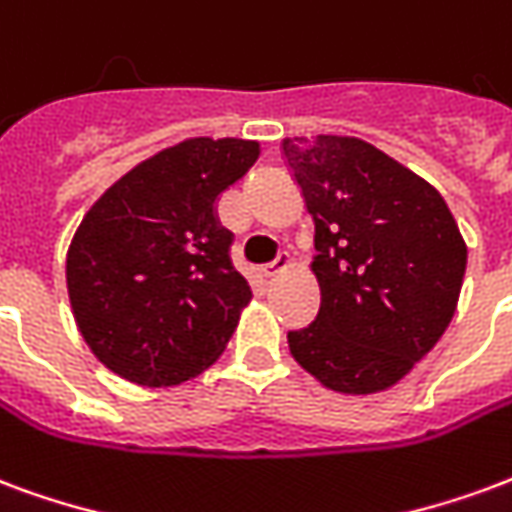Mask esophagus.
I'll return each instance as SVG.
<instances>
[{
  "instance_id": "34e87169",
  "label": "esophagus",
  "mask_w": 512,
  "mask_h": 512,
  "mask_svg": "<svg viewBox=\"0 0 512 512\" xmlns=\"http://www.w3.org/2000/svg\"><path fill=\"white\" fill-rule=\"evenodd\" d=\"M289 267H292V256H289V253H281L278 259L272 261V264H267V267H264V270H261V272H264L267 278H275L278 272L289 270Z\"/></svg>"
}]
</instances>
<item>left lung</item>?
I'll return each mask as SVG.
<instances>
[{"label": "left lung", "instance_id": "1", "mask_svg": "<svg viewBox=\"0 0 512 512\" xmlns=\"http://www.w3.org/2000/svg\"><path fill=\"white\" fill-rule=\"evenodd\" d=\"M313 218L322 305L289 352L335 393L401 382L453 319L466 242L442 193L357 136L283 138Z\"/></svg>", "mask_w": 512, "mask_h": 512}]
</instances>
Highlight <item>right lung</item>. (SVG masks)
I'll list each match as a JSON object with an SVG mask.
<instances>
[{
    "label": "right lung",
    "mask_w": 512,
    "mask_h": 512,
    "mask_svg": "<svg viewBox=\"0 0 512 512\" xmlns=\"http://www.w3.org/2000/svg\"><path fill=\"white\" fill-rule=\"evenodd\" d=\"M259 141L185 138L119 177L67 248V297L108 371L141 387L188 382L218 360L251 286L231 267L223 190L259 160Z\"/></svg>",
    "instance_id": "1"
}]
</instances>
